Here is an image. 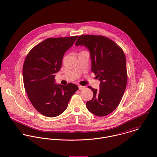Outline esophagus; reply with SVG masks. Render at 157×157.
<instances>
[{
  "mask_svg": "<svg viewBox=\"0 0 157 157\" xmlns=\"http://www.w3.org/2000/svg\"><path fill=\"white\" fill-rule=\"evenodd\" d=\"M85 86H80V85H79L78 86V89H79V90H83V89H85Z\"/></svg>",
  "mask_w": 157,
  "mask_h": 157,
  "instance_id": "esophagus-1",
  "label": "esophagus"
}]
</instances>
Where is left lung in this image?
Returning <instances> with one entry per match:
<instances>
[{
    "label": "left lung",
    "mask_w": 157,
    "mask_h": 157,
    "mask_svg": "<svg viewBox=\"0 0 157 157\" xmlns=\"http://www.w3.org/2000/svg\"><path fill=\"white\" fill-rule=\"evenodd\" d=\"M76 46L90 50L91 70L100 81V90H92V100L86 102L88 109L98 117L113 112L120 104L128 82L126 60L123 49L111 39L95 35H81Z\"/></svg>",
    "instance_id": "8db88e82"
}]
</instances>
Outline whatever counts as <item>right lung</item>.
<instances>
[{
  "label": "right lung",
  "instance_id": "1",
  "mask_svg": "<svg viewBox=\"0 0 157 157\" xmlns=\"http://www.w3.org/2000/svg\"><path fill=\"white\" fill-rule=\"evenodd\" d=\"M78 36L51 37L36 45L26 56L23 66V85L34 108L48 117L60 115L72 95L78 90L73 83L54 84L55 74L62 67L64 54Z\"/></svg>",
  "mask_w": 157,
  "mask_h": 157
}]
</instances>
